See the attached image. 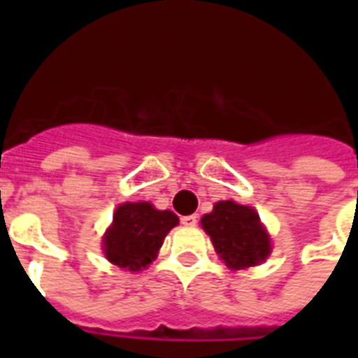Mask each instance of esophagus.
<instances>
[{"instance_id": "34e87169", "label": "esophagus", "mask_w": 358, "mask_h": 358, "mask_svg": "<svg viewBox=\"0 0 358 358\" xmlns=\"http://www.w3.org/2000/svg\"><path fill=\"white\" fill-rule=\"evenodd\" d=\"M196 223H199L196 215H185V217H182V224H185V227H195Z\"/></svg>"}]
</instances>
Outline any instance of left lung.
<instances>
[{"label":"left lung","mask_w":358,"mask_h":358,"mask_svg":"<svg viewBox=\"0 0 358 358\" xmlns=\"http://www.w3.org/2000/svg\"><path fill=\"white\" fill-rule=\"evenodd\" d=\"M215 252L230 269L258 266L271 252V238L260 223L255 208L234 201H219L201 219Z\"/></svg>","instance_id":"left-lung-1"}]
</instances>
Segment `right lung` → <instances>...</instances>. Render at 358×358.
I'll return each mask as SVG.
<instances>
[{
  "mask_svg": "<svg viewBox=\"0 0 358 358\" xmlns=\"http://www.w3.org/2000/svg\"><path fill=\"white\" fill-rule=\"evenodd\" d=\"M178 224L171 210H156L150 202H124L103 234V255L113 266L141 271L156 260L163 239Z\"/></svg>",
  "mask_w": 358,
  "mask_h": 358,
  "instance_id": "right-lung-1",
  "label": "right lung"
}]
</instances>
